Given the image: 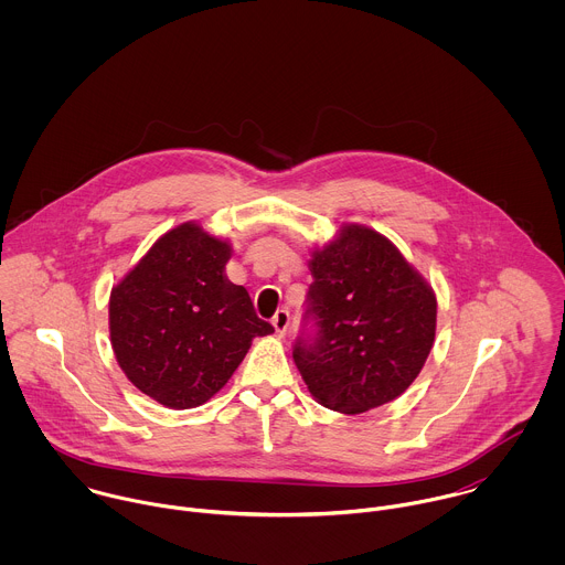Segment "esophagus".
Listing matches in <instances>:
<instances>
[{"mask_svg": "<svg viewBox=\"0 0 565 565\" xmlns=\"http://www.w3.org/2000/svg\"><path fill=\"white\" fill-rule=\"evenodd\" d=\"M289 311L287 309H280V311H276V316H274V320H271V323H274V328H276V332L282 337L285 332H287V328H289Z\"/></svg>", "mask_w": 565, "mask_h": 565, "instance_id": "esophagus-1", "label": "esophagus"}]
</instances>
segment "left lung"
Wrapping results in <instances>:
<instances>
[{
	"label": "left lung",
	"instance_id": "1",
	"mask_svg": "<svg viewBox=\"0 0 565 565\" xmlns=\"http://www.w3.org/2000/svg\"><path fill=\"white\" fill-rule=\"evenodd\" d=\"M294 361L318 403L365 413L403 396L435 341L437 300L387 237L359 224L313 252Z\"/></svg>",
	"mask_w": 565,
	"mask_h": 565
}]
</instances>
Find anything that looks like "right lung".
<instances>
[{"mask_svg": "<svg viewBox=\"0 0 565 565\" xmlns=\"http://www.w3.org/2000/svg\"><path fill=\"white\" fill-rule=\"evenodd\" d=\"M231 243L186 222L164 233L113 287L110 343L128 381L169 408L211 401L254 337L274 332L224 267Z\"/></svg>", "mask_w": 565, "mask_h": 565, "instance_id": "add662e5", "label": "right lung"}]
</instances>
